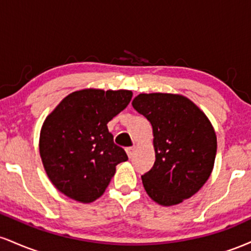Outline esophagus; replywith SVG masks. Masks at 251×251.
<instances>
[{
    "mask_svg": "<svg viewBox=\"0 0 251 251\" xmlns=\"http://www.w3.org/2000/svg\"><path fill=\"white\" fill-rule=\"evenodd\" d=\"M134 151H135V148H134V146H133V148H127V149H126V153H127L128 158H132V157H133Z\"/></svg>",
    "mask_w": 251,
    "mask_h": 251,
    "instance_id": "esophagus-1",
    "label": "esophagus"
}]
</instances>
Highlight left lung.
Here are the masks:
<instances>
[{
	"mask_svg": "<svg viewBox=\"0 0 251 251\" xmlns=\"http://www.w3.org/2000/svg\"><path fill=\"white\" fill-rule=\"evenodd\" d=\"M132 106L151 123L155 160L142 176L146 194L163 206L192 197L214 169L217 137L209 118L189 98L140 93Z\"/></svg>",
	"mask_w": 251,
	"mask_h": 251,
	"instance_id": "obj_1",
	"label": "left lung"
}]
</instances>
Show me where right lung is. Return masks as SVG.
I'll list each match as a JSON object with an SVG mask.
<instances>
[{
    "instance_id": "1",
    "label": "right lung",
    "mask_w": 251,
    "mask_h": 251,
    "mask_svg": "<svg viewBox=\"0 0 251 251\" xmlns=\"http://www.w3.org/2000/svg\"><path fill=\"white\" fill-rule=\"evenodd\" d=\"M132 96L127 89H80L48 114L40 132V157L61 194L85 204L101 197L116 166L128 159L114 144L107 123L126 108Z\"/></svg>"
}]
</instances>
